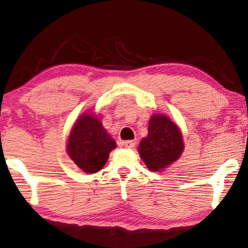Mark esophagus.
<instances>
[{"label": "esophagus", "instance_id": "esophagus-1", "mask_svg": "<svg viewBox=\"0 0 248 248\" xmlns=\"http://www.w3.org/2000/svg\"><path fill=\"white\" fill-rule=\"evenodd\" d=\"M121 145L126 148H134L135 145H136V141L135 140H126V141H122Z\"/></svg>", "mask_w": 248, "mask_h": 248}]
</instances>
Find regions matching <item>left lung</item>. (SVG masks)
<instances>
[{
  "label": "left lung",
  "mask_w": 248,
  "mask_h": 248,
  "mask_svg": "<svg viewBox=\"0 0 248 248\" xmlns=\"http://www.w3.org/2000/svg\"><path fill=\"white\" fill-rule=\"evenodd\" d=\"M184 143L179 128L166 115L155 114L148 124V135L138 147L141 160L152 171L162 170L183 153Z\"/></svg>",
  "instance_id": "obj_1"
}]
</instances>
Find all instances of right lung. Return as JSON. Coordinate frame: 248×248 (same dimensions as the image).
Here are the masks:
<instances>
[{"label": "right lung", "instance_id": "add662e5", "mask_svg": "<svg viewBox=\"0 0 248 248\" xmlns=\"http://www.w3.org/2000/svg\"><path fill=\"white\" fill-rule=\"evenodd\" d=\"M115 141L97 118L84 114L78 119L68 140L67 152L72 161L86 173H95L107 163Z\"/></svg>", "mask_w": 248, "mask_h": 248}]
</instances>
